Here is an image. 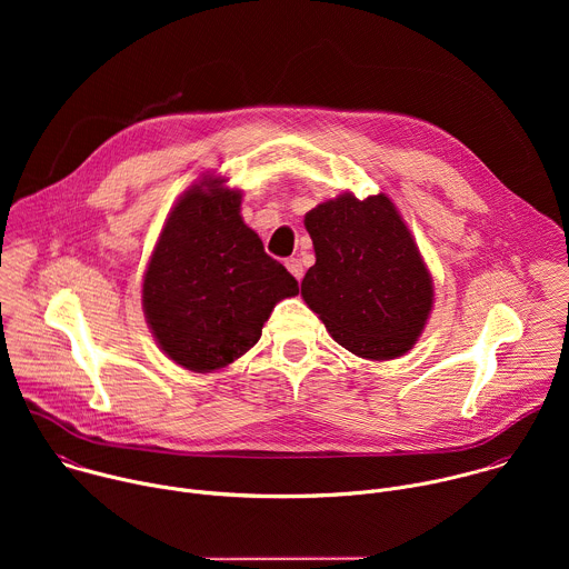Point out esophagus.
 I'll use <instances>...</instances> for the list:
<instances>
[{"label":"esophagus","mask_w":569,"mask_h":569,"mask_svg":"<svg viewBox=\"0 0 569 569\" xmlns=\"http://www.w3.org/2000/svg\"><path fill=\"white\" fill-rule=\"evenodd\" d=\"M286 268H288V272H290L297 281H301V277H303V266H301L299 259H288V261H286Z\"/></svg>","instance_id":"esophagus-1"}]
</instances>
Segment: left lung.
I'll use <instances>...</instances> for the list:
<instances>
[{
  "mask_svg": "<svg viewBox=\"0 0 569 569\" xmlns=\"http://www.w3.org/2000/svg\"><path fill=\"white\" fill-rule=\"evenodd\" d=\"M303 224L315 266L301 297L338 345L369 360L408 353L432 310V277L385 196L342 193L310 209Z\"/></svg>",
  "mask_w": 569,
  "mask_h": 569,
  "instance_id": "left-lung-1",
  "label": "left lung"
}]
</instances>
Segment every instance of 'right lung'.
<instances>
[{"label": "right lung", "instance_id": "right-lung-1", "mask_svg": "<svg viewBox=\"0 0 569 569\" xmlns=\"http://www.w3.org/2000/svg\"><path fill=\"white\" fill-rule=\"evenodd\" d=\"M220 178L193 184L167 218L143 274V315L173 362L207 373L261 338L277 301L297 279L240 218V191Z\"/></svg>", "mask_w": 569, "mask_h": 569}]
</instances>
